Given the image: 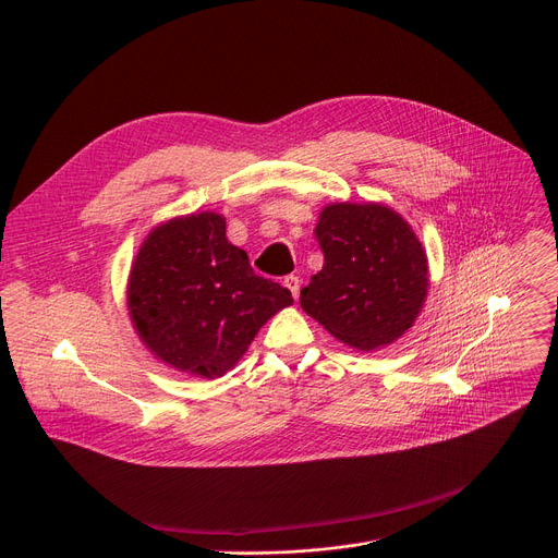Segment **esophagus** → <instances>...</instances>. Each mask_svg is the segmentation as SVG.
<instances>
[{
	"instance_id": "34e87169",
	"label": "esophagus",
	"mask_w": 558,
	"mask_h": 558,
	"mask_svg": "<svg viewBox=\"0 0 558 558\" xmlns=\"http://www.w3.org/2000/svg\"><path fill=\"white\" fill-rule=\"evenodd\" d=\"M282 284L291 291L293 298H298V293H300V278H298V276H293V274H291V276H284Z\"/></svg>"
}]
</instances>
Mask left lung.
Returning a JSON list of instances; mask_svg holds the SVG:
<instances>
[{
	"mask_svg": "<svg viewBox=\"0 0 558 558\" xmlns=\"http://www.w3.org/2000/svg\"><path fill=\"white\" fill-rule=\"evenodd\" d=\"M315 238L325 267L300 291L302 308L360 351L390 344L413 327L428 289L426 254L409 222L384 205L336 203Z\"/></svg>",
	"mask_w": 558,
	"mask_h": 558,
	"instance_id": "obj_1",
	"label": "left lung"
}]
</instances>
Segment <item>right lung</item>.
<instances>
[{
	"mask_svg": "<svg viewBox=\"0 0 558 558\" xmlns=\"http://www.w3.org/2000/svg\"><path fill=\"white\" fill-rule=\"evenodd\" d=\"M293 302L254 274L225 235V218L192 214L156 227L132 265L128 304L145 347L170 366L218 377L243 357L260 327Z\"/></svg>",
	"mask_w": 558,
	"mask_h": 558,
	"instance_id": "obj_1",
	"label": "right lung"
}]
</instances>
